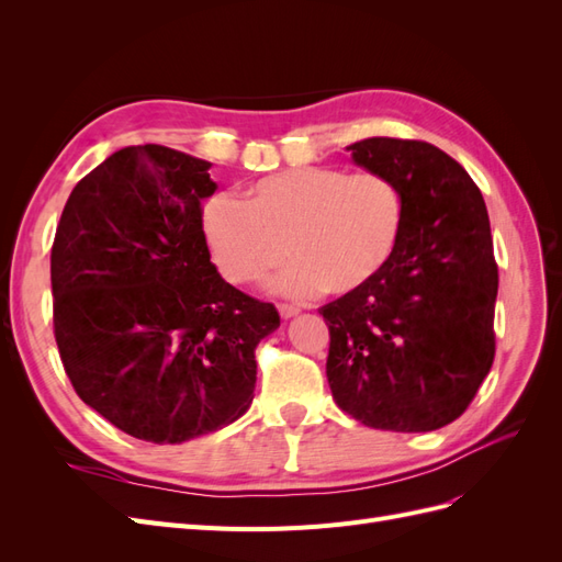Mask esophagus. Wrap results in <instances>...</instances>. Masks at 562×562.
I'll list each match as a JSON object with an SVG mask.
<instances>
[{"label": "esophagus", "mask_w": 562, "mask_h": 562, "mask_svg": "<svg viewBox=\"0 0 562 562\" xmlns=\"http://www.w3.org/2000/svg\"><path fill=\"white\" fill-rule=\"evenodd\" d=\"M279 314L283 318H293L300 314V307H295V304H279Z\"/></svg>", "instance_id": "esophagus-1"}]
</instances>
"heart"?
<instances>
[{"label": "heart", "instance_id": "obj_1", "mask_svg": "<svg viewBox=\"0 0 562 562\" xmlns=\"http://www.w3.org/2000/svg\"><path fill=\"white\" fill-rule=\"evenodd\" d=\"M403 225L405 199L396 180L330 166L260 178L246 201L215 194L201 213L220 274L232 283L260 281L288 252L295 262L274 281L288 295L363 291L394 260Z\"/></svg>", "mask_w": 562, "mask_h": 562}]
</instances>
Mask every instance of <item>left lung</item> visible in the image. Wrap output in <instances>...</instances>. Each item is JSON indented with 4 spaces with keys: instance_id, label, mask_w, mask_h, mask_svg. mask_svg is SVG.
<instances>
[{
    "instance_id": "1",
    "label": "left lung",
    "mask_w": 562,
    "mask_h": 562,
    "mask_svg": "<svg viewBox=\"0 0 562 562\" xmlns=\"http://www.w3.org/2000/svg\"><path fill=\"white\" fill-rule=\"evenodd\" d=\"M356 166L396 180L405 225L363 291L321 307L335 403L366 427L434 431L462 415L495 359L497 265L485 201L443 149L366 138Z\"/></svg>"
}]
</instances>
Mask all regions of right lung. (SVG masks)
<instances>
[{
  "label": "right lung",
  "instance_id": "right-lung-1",
  "mask_svg": "<svg viewBox=\"0 0 562 562\" xmlns=\"http://www.w3.org/2000/svg\"><path fill=\"white\" fill-rule=\"evenodd\" d=\"M211 164L133 145L81 178L50 248L54 328L79 398L149 443L227 427L252 403L274 304L229 285L201 227Z\"/></svg>",
  "mask_w": 562,
  "mask_h": 562
}]
</instances>
